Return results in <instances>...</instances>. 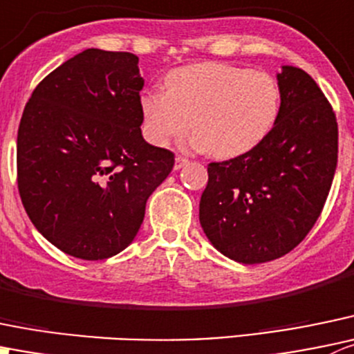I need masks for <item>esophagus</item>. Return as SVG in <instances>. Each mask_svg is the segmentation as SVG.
Segmentation results:
<instances>
[{
  "label": "esophagus",
  "mask_w": 354,
  "mask_h": 354,
  "mask_svg": "<svg viewBox=\"0 0 354 354\" xmlns=\"http://www.w3.org/2000/svg\"><path fill=\"white\" fill-rule=\"evenodd\" d=\"M187 164H188V159H187V157H181V156H178L176 157V159H174V169H181V167H183V166H187Z\"/></svg>",
  "instance_id": "obj_1"
}]
</instances>
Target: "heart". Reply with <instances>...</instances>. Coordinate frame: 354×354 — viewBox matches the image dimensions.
<instances>
[{
    "mask_svg": "<svg viewBox=\"0 0 354 354\" xmlns=\"http://www.w3.org/2000/svg\"><path fill=\"white\" fill-rule=\"evenodd\" d=\"M280 86L273 75L228 64L187 65L166 77V91L140 98L147 138L164 147L190 129L192 147L232 159L259 145L280 114Z\"/></svg>",
    "mask_w": 354,
    "mask_h": 354,
    "instance_id": "b5f03b06",
    "label": "heart"
}]
</instances>
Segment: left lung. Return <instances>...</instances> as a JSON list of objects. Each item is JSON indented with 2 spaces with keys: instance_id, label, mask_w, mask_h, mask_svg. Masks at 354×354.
<instances>
[{
  "instance_id": "1",
  "label": "left lung",
  "mask_w": 354,
  "mask_h": 354,
  "mask_svg": "<svg viewBox=\"0 0 354 354\" xmlns=\"http://www.w3.org/2000/svg\"><path fill=\"white\" fill-rule=\"evenodd\" d=\"M280 114L270 135L235 159L211 162L198 219L209 242L243 264L290 252L317 223L337 167V122L310 74L282 65Z\"/></svg>"
}]
</instances>
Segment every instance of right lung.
Listing matches in <instances>:
<instances>
[{
  "mask_svg": "<svg viewBox=\"0 0 354 354\" xmlns=\"http://www.w3.org/2000/svg\"><path fill=\"white\" fill-rule=\"evenodd\" d=\"M138 57L88 48L48 74L17 135L19 192L37 232L68 256L107 259L135 240L174 156L145 142Z\"/></svg>",
  "mask_w": 354,
  "mask_h": 354,
  "instance_id": "right-lung-1",
  "label": "right lung"
}]
</instances>
